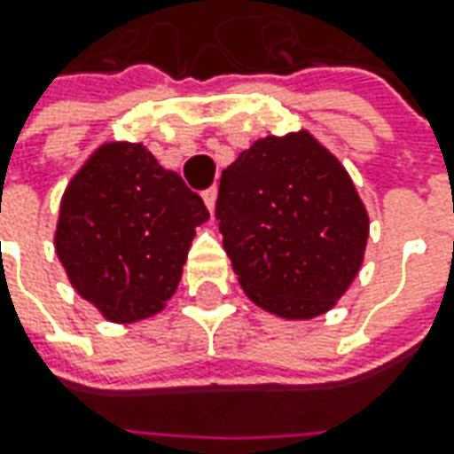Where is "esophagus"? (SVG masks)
I'll return each mask as SVG.
<instances>
[{
    "instance_id": "1",
    "label": "esophagus",
    "mask_w": 454,
    "mask_h": 454,
    "mask_svg": "<svg viewBox=\"0 0 454 454\" xmlns=\"http://www.w3.org/2000/svg\"><path fill=\"white\" fill-rule=\"evenodd\" d=\"M201 200H204V204H207V209L212 212V209H215V201H217V186L204 189V192H201Z\"/></svg>"
}]
</instances>
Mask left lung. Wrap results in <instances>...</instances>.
Segmentation results:
<instances>
[{"label":"left lung","instance_id":"left-lung-1","mask_svg":"<svg viewBox=\"0 0 454 454\" xmlns=\"http://www.w3.org/2000/svg\"><path fill=\"white\" fill-rule=\"evenodd\" d=\"M215 217L247 298L290 321L333 308L369 237L351 176L305 131L242 151L222 171Z\"/></svg>","mask_w":454,"mask_h":454}]
</instances>
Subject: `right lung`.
<instances>
[{"label":"right lung","instance_id":"right-lung-1","mask_svg":"<svg viewBox=\"0 0 454 454\" xmlns=\"http://www.w3.org/2000/svg\"><path fill=\"white\" fill-rule=\"evenodd\" d=\"M207 219L200 194L141 144H106L62 194L55 250L85 301L108 321L133 323L174 295Z\"/></svg>","mask_w":454,"mask_h":454}]
</instances>
